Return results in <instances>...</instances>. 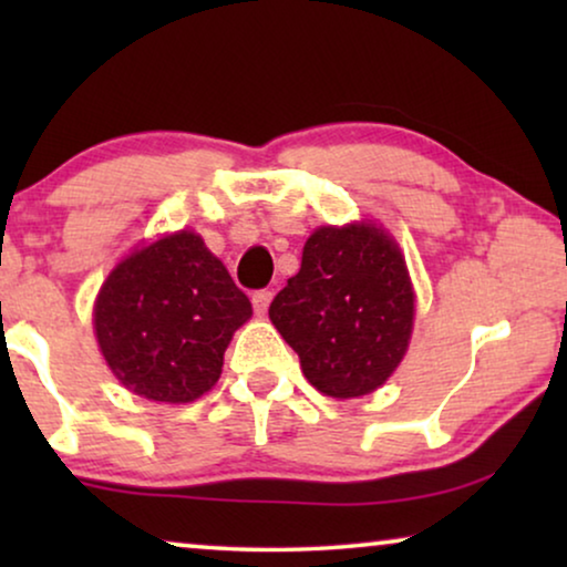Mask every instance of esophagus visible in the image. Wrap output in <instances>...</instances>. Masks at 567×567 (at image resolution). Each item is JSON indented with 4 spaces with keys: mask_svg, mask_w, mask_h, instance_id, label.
<instances>
[{
    "mask_svg": "<svg viewBox=\"0 0 567 567\" xmlns=\"http://www.w3.org/2000/svg\"><path fill=\"white\" fill-rule=\"evenodd\" d=\"M270 299H274V293H270L268 289L255 291V293H252V307H255V312H258V315H266V312H268Z\"/></svg>",
    "mask_w": 567,
    "mask_h": 567,
    "instance_id": "34e87169",
    "label": "esophagus"
}]
</instances>
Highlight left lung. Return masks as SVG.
<instances>
[{
	"label": "left lung",
	"mask_w": 567,
	"mask_h": 567,
	"mask_svg": "<svg viewBox=\"0 0 567 567\" xmlns=\"http://www.w3.org/2000/svg\"><path fill=\"white\" fill-rule=\"evenodd\" d=\"M413 312L405 260L371 224L317 229L268 309L309 384L340 400L386 382L408 351Z\"/></svg>",
	"instance_id": "8db88e82"
}]
</instances>
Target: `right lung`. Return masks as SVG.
<instances>
[{
  "instance_id": "right-lung-1",
  "label": "right lung",
  "mask_w": 567,
  "mask_h": 567,
  "mask_svg": "<svg viewBox=\"0 0 567 567\" xmlns=\"http://www.w3.org/2000/svg\"><path fill=\"white\" fill-rule=\"evenodd\" d=\"M250 315V299L204 239L177 231L115 266L97 293L95 332L126 390L190 402L216 384L224 351Z\"/></svg>"
}]
</instances>
